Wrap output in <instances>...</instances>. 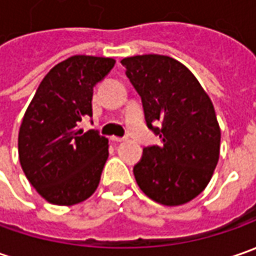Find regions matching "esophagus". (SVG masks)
I'll return each instance as SVG.
<instances>
[{
    "instance_id": "1",
    "label": "esophagus",
    "mask_w": 256,
    "mask_h": 256,
    "mask_svg": "<svg viewBox=\"0 0 256 256\" xmlns=\"http://www.w3.org/2000/svg\"><path fill=\"white\" fill-rule=\"evenodd\" d=\"M125 138H121V136H111V141L112 142H122Z\"/></svg>"
}]
</instances>
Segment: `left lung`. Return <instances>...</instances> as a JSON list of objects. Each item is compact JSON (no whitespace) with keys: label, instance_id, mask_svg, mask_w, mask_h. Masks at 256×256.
Here are the masks:
<instances>
[{"label":"left lung","instance_id":"1","mask_svg":"<svg viewBox=\"0 0 256 256\" xmlns=\"http://www.w3.org/2000/svg\"><path fill=\"white\" fill-rule=\"evenodd\" d=\"M121 64L142 100L148 128L161 138V145L144 148L134 166L136 184L158 204H186L205 190L220 160L221 130L211 100L171 56L135 55Z\"/></svg>","mask_w":256,"mask_h":256}]
</instances>
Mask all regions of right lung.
Segmentation results:
<instances>
[{"label": "right lung", "instance_id": "obj_1", "mask_svg": "<svg viewBox=\"0 0 256 256\" xmlns=\"http://www.w3.org/2000/svg\"><path fill=\"white\" fill-rule=\"evenodd\" d=\"M115 65L112 58L74 55L45 75L25 111L18 155L25 176L55 205H75L92 195L108 160V140L80 130L92 116L94 86Z\"/></svg>", "mask_w": 256, "mask_h": 256}]
</instances>
